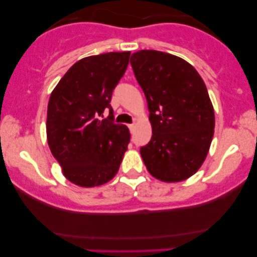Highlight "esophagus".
Segmentation results:
<instances>
[{
  "label": "esophagus",
  "instance_id": "1",
  "mask_svg": "<svg viewBox=\"0 0 257 257\" xmlns=\"http://www.w3.org/2000/svg\"><path fill=\"white\" fill-rule=\"evenodd\" d=\"M127 126H128L130 131H131V132H133V130L136 128V125H135V124H130V125H127Z\"/></svg>",
  "mask_w": 257,
  "mask_h": 257
}]
</instances>
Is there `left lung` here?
Here are the masks:
<instances>
[{
  "label": "left lung",
  "instance_id": "1",
  "mask_svg": "<svg viewBox=\"0 0 257 257\" xmlns=\"http://www.w3.org/2000/svg\"><path fill=\"white\" fill-rule=\"evenodd\" d=\"M130 62L152 124V138L140 147L144 164L161 181L185 180L205 161L214 135L205 82L189 63L166 52L142 50Z\"/></svg>",
  "mask_w": 257,
  "mask_h": 257
}]
</instances>
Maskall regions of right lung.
Returning a JSON list of instances; mask_svg holds the SVG:
<instances>
[{"instance_id":"add662e5","label":"right lung","mask_w":257,"mask_h":257,"mask_svg":"<svg viewBox=\"0 0 257 257\" xmlns=\"http://www.w3.org/2000/svg\"><path fill=\"white\" fill-rule=\"evenodd\" d=\"M130 55L107 52L80 59L63 76L49 99V147L65 178L82 187L110 181L127 150L130 131L115 124L110 103ZM105 108L109 117L101 119Z\"/></svg>"}]
</instances>
